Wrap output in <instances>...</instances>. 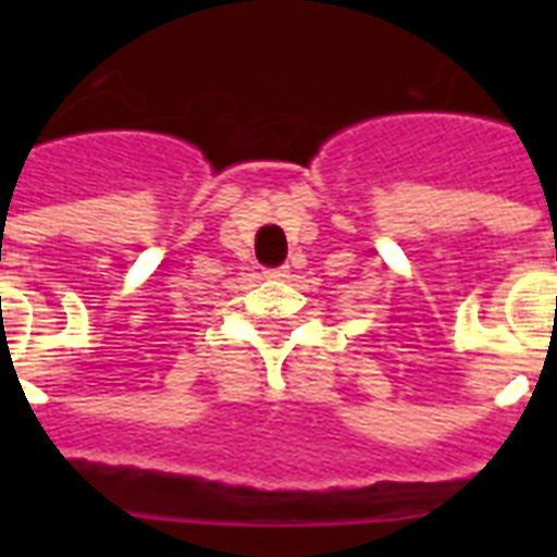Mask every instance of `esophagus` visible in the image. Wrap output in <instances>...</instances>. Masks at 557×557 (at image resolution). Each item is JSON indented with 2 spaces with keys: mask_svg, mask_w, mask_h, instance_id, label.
Listing matches in <instances>:
<instances>
[{
  "mask_svg": "<svg viewBox=\"0 0 557 557\" xmlns=\"http://www.w3.org/2000/svg\"><path fill=\"white\" fill-rule=\"evenodd\" d=\"M287 273H289L287 264H282V268H268V270H264V275H268V278H287Z\"/></svg>",
  "mask_w": 557,
  "mask_h": 557,
  "instance_id": "obj_1",
  "label": "esophagus"
}]
</instances>
